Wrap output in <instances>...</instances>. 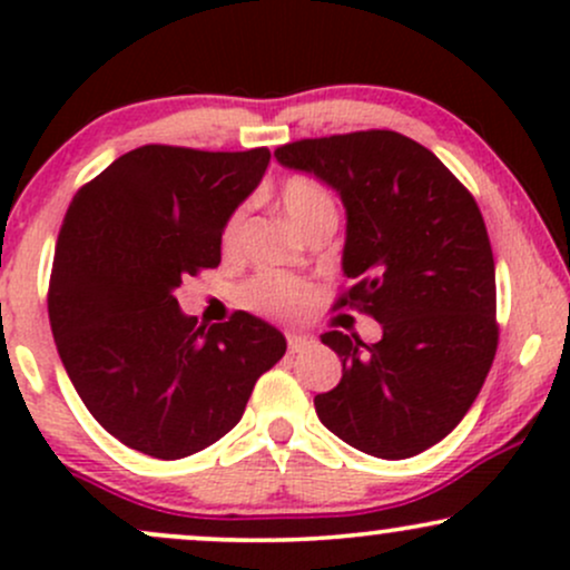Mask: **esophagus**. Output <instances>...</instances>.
Here are the masks:
<instances>
[{"label":"esophagus","instance_id":"esophagus-1","mask_svg":"<svg viewBox=\"0 0 570 570\" xmlns=\"http://www.w3.org/2000/svg\"><path fill=\"white\" fill-rule=\"evenodd\" d=\"M286 343H289V351L292 353H299V351L311 348V345L316 343V340L307 337V335H297V332H289V335H286Z\"/></svg>","mask_w":570,"mask_h":570}]
</instances>
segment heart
<instances>
[{
	"instance_id": "heart-1",
	"label": "heart",
	"mask_w": 570,
	"mask_h": 570,
	"mask_svg": "<svg viewBox=\"0 0 570 570\" xmlns=\"http://www.w3.org/2000/svg\"><path fill=\"white\" fill-rule=\"evenodd\" d=\"M281 206L284 214L289 217L299 230H305L313 219L318 217H335V200L326 193L324 185H318L316 179H307V176H292L281 189ZM238 233H240V214L230 217V222L222 230V248L227 254L235 252L238 246ZM307 289L305 281L286 276V273H259L246 284L244 289V303L254 311L267 313V316H281L289 318L297 316L307 303Z\"/></svg>"
}]
</instances>
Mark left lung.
<instances>
[{
    "label": "left lung",
    "instance_id": "obj_1",
    "mask_svg": "<svg viewBox=\"0 0 570 570\" xmlns=\"http://www.w3.org/2000/svg\"><path fill=\"white\" fill-rule=\"evenodd\" d=\"M276 160L340 195L345 208L337 305H362L377 343L324 332L343 377L313 399L318 421L362 453L399 461L453 431L499 345L495 265L485 222L442 160L394 130L303 139Z\"/></svg>",
    "mask_w": 570,
    "mask_h": 570
}]
</instances>
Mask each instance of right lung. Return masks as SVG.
<instances>
[{"instance_id": "obj_1", "label": "right lung", "mask_w": 570, "mask_h": 570, "mask_svg": "<svg viewBox=\"0 0 570 570\" xmlns=\"http://www.w3.org/2000/svg\"><path fill=\"white\" fill-rule=\"evenodd\" d=\"M246 153L147 147L75 195L58 233L50 326L90 415L144 455L200 453L244 415L254 383L286 353L273 324L238 311L198 326L181 278L222 259V230L267 171Z\"/></svg>"}]
</instances>
